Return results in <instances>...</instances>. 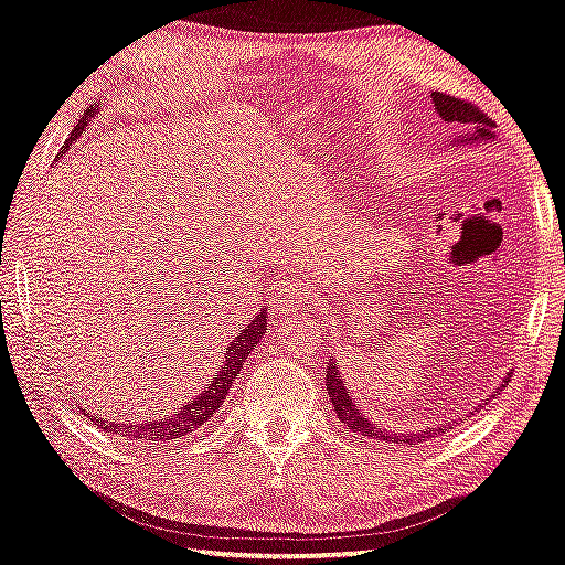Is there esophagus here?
<instances>
[{
    "label": "esophagus",
    "instance_id": "esophagus-1",
    "mask_svg": "<svg viewBox=\"0 0 565 565\" xmlns=\"http://www.w3.org/2000/svg\"><path fill=\"white\" fill-rule=\"evenodd\" d=\"M312 299V284L305 278H295L284 289H278L270 299V316H289V312L305 310V305Z\"/></svg>",
    "mask_w": 565,
    "mask_h": 565
}]
</instances>
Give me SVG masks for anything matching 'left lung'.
<instances>
[{
	"mask_svg": "<svg viewBox=\"0 0 565 565\" xmlns=\"http://www.w3.org/2000/svg\"><path fill=\"white\" fill-rule=\"evenodd\" d=\"M433 104L438 114L443 117L446 125H456L463 130H472V135L467 132V140H492V119L488 114L480 111V106H475L472 102H463V98L456 96H446V93H433ZM459 140L463 142V135H459ZM456 142V140H454ZM326 391L331 396V404L335 409V417L344 423L347 430H352L354 435H360V440H385V443H406V446H419V443L438 438L443 427H427V430H417V433H391L385 430L383 425H377L370 414L362 409V404H356L352 398V391L344 377L339 373V360H328L326 362Z\"/></svg>",
	"mask_w": 565,
	"mask_h": 565,
	"instance_id": "8db88e82",
	"label": "left lung"
}]
</instances>
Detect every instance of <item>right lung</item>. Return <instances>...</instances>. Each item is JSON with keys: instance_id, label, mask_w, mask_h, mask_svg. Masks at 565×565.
Returning a JSON list of instances; mask_svg holds the SVG:
<instances>
[{"instance_id": "obj_1", "label": "right lung", "mask_w": 565, "mask_h": 565, "mask_svg": "<svg viewBox=\"0 0 565 565\" xmlns=\"http://www.w3.org/2000/svg\"><path fill=\"white\" fill-rule=\"evenodd\" d=\"M90 114V111H88ZM85 127L88 122L81 119V122L75 125L73 135H70V142L81 138L85 132ZM268 331V323H266V312H258V316L253 318V323L247 328H242L239 335H234L230 341V347H226V354H224V362L216 367V375L211 377L209 385H205V391L195 398H190V402H184L180 406V412L177 414H163V419H153V423H130V419H125V423H109V419H104V430L106 433H122L125 438L130 440H161V443H171V440H182L184 435L195 433L198 427H203L209 419L216 414V409L221 404H224V398L230 396V388L234 383V377L239 375L242 365H245V360L253 352L255 347L260 344V339L266 335ZM90 423H96V417H90Z\"/></svg>"}]
</instances>
